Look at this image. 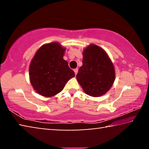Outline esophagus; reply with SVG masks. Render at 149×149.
I'll return each mask as SVG.
<instances>
[{"instance_id": "1", "label": "esophagus", "mask_w": 149, "mask_h": 149, "mask_svg": "<svg viewBox=\"0 0 149 149\" xmlns=\"http://www.w3.org/2000/svg\"><path fill=\"white\" fill-rule=\"evenodd\" d=\"M74 72H75V74L76 75V74H77V72H78V68H75V69H74Z\"/></svg>"}]
</instances>
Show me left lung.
<instances>
[{
    "instance_id": "8db88e82",
    "label": "left lung",
    "mask_w": 149,
    "mask_h": 149,
    "mask_svg": "<svg viewBox=\"0 0 149 149\" xmlns=\"http://www.w3.org/2000/svg\"><path fill=\"white\" fill-rule=\"evenodd\" d=\"M83 55V65L76 76L77 81L88 95H103L115 80L114 65L107 52L95 45L87 47Z\"/></svg>"
}]
</instances>
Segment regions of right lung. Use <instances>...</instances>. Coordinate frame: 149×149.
Listing matches in <instances>:
<instances>
[{
  "instance_id": "add662e5",
  "label": "right lung",
  "mask_w": 149,
  "mask_h": 149,
  "mask_svg": "<svg viewBox=\"0 0 149 149\" xmlns=\"http://www.w3.org/2000/svg\"><path fill=\"white\" fill-rule=\"evenodd\" d=\"M65 49L58 42L47 44L37 50L29 67L30 81L36 91L50 97L62 91L75 73L63 58Z\"/></svg>"
}]
</instances>
